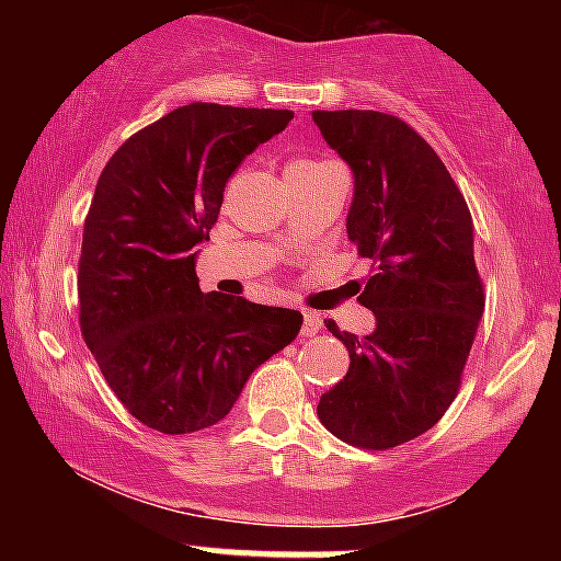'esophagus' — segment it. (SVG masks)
I'll return each instance as SVG.
<instances>
[{"mask_svg": "<svg viewBox=\"0 0 561 561\" xmlns=\"http://www.w3.org/2000/svg\"><path fill=\"white\" fill-rule=\"evenodd\" d=\"M321 330V319L317 313H302V327H300V337H313Z\"/></svg>", "mask_w": 561, "mask_h": 561, "instance_id": "esophagus-1", "label": "esophagus"}]
</instances>
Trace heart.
Returning a JSON list of instances; mask_svg holds the SVG:
<instances>
[{
    "label": "heart",
    "mask_w": 561,
    "mask_h": 561,
    "mask_svg": "<svg viewBox=\"0 0 561 561\" xmlns=\"http://www.w3.org/2000/svg\"><path fill=\"white\" fill-rule=\"evenodd\" d=\"M293 165H311V163H308V160H295Z\"/></svg>",
    "instance_id": "heart-1"
}]
</instances>
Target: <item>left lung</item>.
Instances as JSON below:
<instances>
[{
  "label": "left lung",
  "instance_id": "obj_1",
  "mask_svg": "<svg viewBox=\"0 0 561 561\" xmlns=\"http://www.w3.org/2000/svg\"><path fill=\"white\" fill-rule=\"evenodd\" d=\"M313 124L356 176L347 237L371 263L356 293L377 319L366 337L324 321L351 366L317 411L340 440L388 450L435 427L461 388L485 308L472 216L437 152L398 115L313 111Z\"/></svg>",
  "mask_w": 561,
  "mask_h": 561
}]
</instances>
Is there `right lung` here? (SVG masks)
Returning a JSON list of instances; mask_svg holds the SVG:
<instances>
[{
  "label": "right lung",
  "instance_id": "1",
  "mask_svg": "<svg viewBox=\"0 0 561 561\" xmlns=\"http://www.w3.org/2000/svg\"><path fill=\"white\" fill-rule=\"evenodd\" d=\"M293 111L192 102L128 137L83 221L79 324L128 414L165 435L229 414L259 366L298 337L293 308L199 293L195 244L224 186Z\"/></svg>",
  "mask_w": 561,
  "mask_h": 561
}]
</instances>
